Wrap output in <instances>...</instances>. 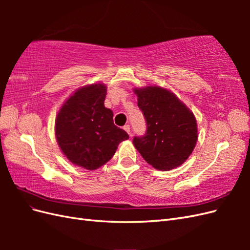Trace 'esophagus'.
<instances>
[{"instance_id":"obj_1","label":"esophagus","mask_w":250,"mask_h":250,"mask_svg":"<svg viewBox=\"0 0 250 250\" xmlns=\"http://www.w3.org/2000/svg\"><path fill=\"white\" fill-rule=\"evenodd\" d=\"M123 128H124V130H125L128 134L131 135V132H130V126H129V125H125Z\"/></svg>"}]
</instances>
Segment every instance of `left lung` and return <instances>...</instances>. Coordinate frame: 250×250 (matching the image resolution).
Returning <instances> with one entry per match:
<instances>
[{
    "label": "left lung",
    "mask_w": 250,
    "mask_h": 250,
    "mask_svg": "<svg viewBox=\"0 0 250 250\" xmlns=\"http://www.w3.org/2000/svg\"><path fill=\"white\" fill-rule=\"evenodd\" d=\"M147 129L133 138L144 160L155 169L168 171L187 161L197 142L193 112L169 90L160 86L134 89Z\"/></svg>",
    "instance_id": "1"
}]
</instances>
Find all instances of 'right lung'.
I'll list each match as a JSON object with an SVG mask.
<instances>
[{"instance_id": "right-lung-1", "label": "right lung", "mask_w": 250, "mask_h": 250, "mask_svg": "<svg viewBox=\"0 0 250 250\" xmlns=\"http://www.w3.org/2000/svg\"><path fill=\"white\" fill-rule=\"evenodd\" d=\"M106 86L92 84L75 92L60 108L56 122L57 143L73 164L96 170L115 154L129 135L113 124V113L104 106Z\"/></svg>"}]
</instances>
